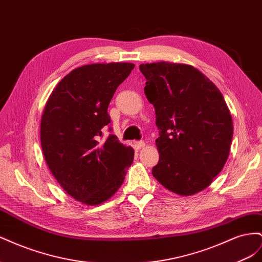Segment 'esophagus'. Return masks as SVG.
Returning <instances> with one entry per match:
<instances>
[{"instance_id":"34e87169","label":"esophagus","mask_w":262,"mask_h":262,"mask_svg":"<svg viewBox=\"0 0 262 262\" xmlns=\"http://www.w3.org/2000/svg\"><path fill=\"white\" fill-rule=\"evenodd\" d=\"M133 146L136 147L137 149H140V148L145 146V143H144L143 141H136V142H134V143H133Z\"/></svg>"}]
</instances>
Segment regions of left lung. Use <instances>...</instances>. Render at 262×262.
<instances>
[{
  "label": "left lung",
  "instance_id": "8db88e82",
  "mask_svg": "<svg viewBox=\"0 0 262 262\" xmlns=\"http://www.w3.org/2000/svg\"><path fill=\"white\" fill-rule=\"evenodd\" d=\"M140 71L160 131L153 176L173 193L199 192L223 169L232 144L233 120L223 95L191 66L146 63Z\"/></svg>",
  "mask_w": 262,
  "mask_h": 262
}]
</instances>
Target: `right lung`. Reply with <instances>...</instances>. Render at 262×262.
<instances>
[{"mask_svg":"<svg viewBox=\"0 0 262 262\" xmlns=\"http://www.w3.org/2000/svg\"><path fill=\"white\" fill-rule=\"evenodd\" d=\"M133 69L132 63L77 68L55 86L45 107L40 140L47 165L63 190L87 205L114 195L133 162V148L114 134L101 141L110 123L109 102Z\"/></svg>","mask_w":262,"mask_h":262,"instance_id":"right-lung-1","label":"right lung"}]
</instances>
